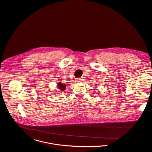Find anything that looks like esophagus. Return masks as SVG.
I'll use <instances>...</instances> for the list:
<instances>
[{"label":"esophagus","mask_w":152,"mask_h":152,"mask_svg":"<svg viewBox=\"0 0 152 152\" xmlns=\"http://www.w3.org/2000/svg\"><path fill=\"white\" fill-rule=\"evenodd\" d=\"M81 78H77V80H76L75 81H76V82L77 83V82H80V81H81Z\"/></svg>","instance_id":"34e87169"}]
</instances>
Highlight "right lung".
I'll list each match as a JSON object with an SVG mask.
<instances>
[{
    "label": "right lung",
    "instance_id": "add662e5",
    "mask_svg": "<svg viewBox=\"0 0 152 152\" xmlns=\"http://www.w3.org/2000/svg\"><path fill=\"white\" fill-rule=\"evenodd\" d=\"M57 87L58 88L57 92H63L65 91V88H66V85L63 84L60 81H59V82L57 83Z\"/></svg>",
    "mask_w": 152,
    "mask_h": 152
}]
</instances>
